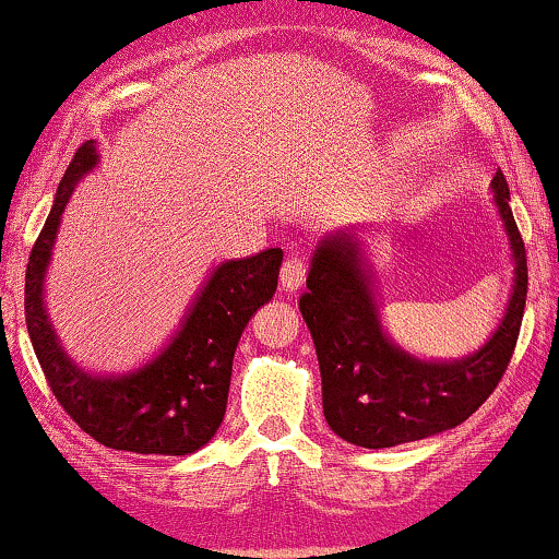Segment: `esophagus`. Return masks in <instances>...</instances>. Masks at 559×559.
<instances>
[{
  "label": "esophagus",
  "mask_w": 559,
  "mask_h": 559,
  "mask_svg": "<svg viewBox=\"0 0 559 559\" xmlns=\"http://www.w3.org/2000/svg\"><path fill=\"white\" fill-rule=\"evenodd\" d=\"M305 277H308V262H305V257H287L280 272L282 289L297 293L305 285Z\"/></svg>",
  "instance_id": "34e87169"
}]
</instances>
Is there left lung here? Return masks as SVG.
Returning a JSON list of instances; mask_svg holds the SVG:
<instances>
[{"label":"left lung","instance_id":"left-lung-1","mask_svg":"<svg viewBox=\"0 0 559 559\" xmlns=\"http://www.w3.org/2000/svg\"><path fill=\"white\" fill-rule=\"evenodd\" d=\"M491 188L514 251V293L486 346L461 361H423L389 341L361 243L354 234L320 241L300 312L316 343L325 419L338 438L371 450L430 438L465 423L499 386L516 348L530 277L501 170Z\"/></svg>","mask_w":559,"mask_h":559}]
</instances>
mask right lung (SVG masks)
<instances>
[{
  "label": "right lung",
  "mask_w": 559,
  "mask_h": 559,
  "mask_svg": "<svg viewBox=\"0 0 559 559\" xmlns=\"http://www.w3.org/2000/svg\"><path fill=\"white\" fill-rule=\"evenodd\" d=\"M98 163L94 140L83 142L60 180L50 216L29 251L25 323L48 386L83 432L114 450L188 455L224 423L236 346L251 316L277 289L282 249L231 259L211 272L180 331L163 354L124 377H94L60 348L43 300L52 243L71 193Z\"/></svg>",
  "instance_id": "1"
}]
</instances>
